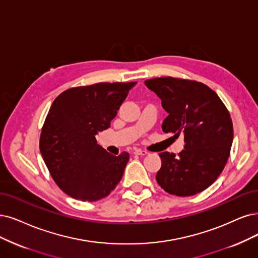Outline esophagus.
<instances>
[{
  "label": "esophagus",
  "mask_w": 258,
  "mask_h": 258,
  "mask_svg": "<svg viewBox=\"0 0 258 258\" xmlns=\"http://www.w3.org/2000/svg\"><path fill=\"white\" fill-rule=\"evenodd\" d=\"M134 154H135V155H142V156H145V155H148V154H149V152L146 151V150L136 149V150H134Z\"/></svg>",
  "instance_id": "1"
}]
</instances>
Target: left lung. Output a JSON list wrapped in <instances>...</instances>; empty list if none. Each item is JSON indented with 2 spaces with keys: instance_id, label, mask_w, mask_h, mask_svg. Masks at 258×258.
I'll return each mask as SVG.
<instances>
[{
  "instance_id": "1",
  "label": "left lung",
  "mask_w": 258,
  "mask_h": 258,
  "mask_svg": "<svg viewBox=\"0 0 258 258\" xmlns=\"http://www.w3.org/2000/svg\"><path fill=\"white\" fill-rule=\"evenodd\" d=\"M146 86L161 100L168 112L165 133L184 136L177 155L159 154V186L170 195L190 197L203 191L218 178L230 156L233 122L218 94L203 83L167 78L151 79Z\"/></svg>"
}]
</instances>
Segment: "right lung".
I'll return each instance as SVG.
<instances>
[{"instance_id":"1","label":"right lung","mask_w":258,"mask_h":258,"mask_svg":"<svg viewBox=\"0 0 258 258\" xmlns=\"http://www.w3.org/2000/svg\"><path fill=\"white\" fill-rule=\"evenodd\" d=\"M131 83H98L63 91L52 103L41 130L39 148L54 182L80 201L107 197L121 180L127 152L111 155L95 135L110 126Z\"/></svg>"}]
</instances>
